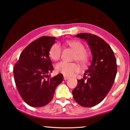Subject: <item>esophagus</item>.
I'll list each match as a JSON object with an SVG mask.
<instances>
[{
	"mask_svg": "<svg viewBox=\"0 0 130 130\" xmlns=\"http://www.w3.org/2000/svg\"><path fill=\"white\" fill-rule=\"evenodd\" d=\"M63 79H64V80H68V79H69V77H67V76H64V77H63Z\"/></svg>",
	"mask_w": 130,
	"mask_h": 130,
	"instance_id": "esophagus-1",
	"label": "esophagus"
}]
</instances>
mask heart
Returning a JSON list of instances; mask_svg holds the SVG:
<instances>
[{
  "label": "heart",
  "mask_w": 130,
  "mask_h": 130,
  "mask_svg": "<svg viewBox=\"0 0 130 130\" xmlns=\"http://www.w3.org/2000/svg\"><path fill=\"white\" fill-rule=\"evenodd\" d=\"M67 45L76 52L75 59L83 65L87 64L88 62L89 56L85 52L86 49L81 42L71 41L67 42ZM62 54V47L58 43L53 45L49 51V55L54 61H57L61 58ZM56 70L58 72H61L65 76H72L75 73L79 71V67L75 63L61 62L55 66Z\"/></svg>",
  "instance_id": "1"
}]
</instances>
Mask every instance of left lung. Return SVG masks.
Masks as SVG:
<instances>
[{
	"label": "left lung",
	"mask_w": 130,
	"mask_h": 130,
	"mask_svg": "<svg viewBox=\"0 0 130 130\" xmlns=\"http://www.w3.org/2000/svg\"><path fill=\"white\" fill-rule=\"evenodd\" d=\"M75 36L87 42L92 61L83 78L78 80L72 92L73 97L80 105L92 107L101 102L110 91L117 71L116 59L110 46L102 38L86 33Z\"/></svg>",
	"instance_id": "obj_1"
}]
</instances>
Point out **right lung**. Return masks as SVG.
<instances>
[{"label":"right lung","mask_w":130,"mask_h":130,"mask_svg":"<svg viewBox=\"0 0 130 130\" xmlns=\"http://www.w3.org/2000/svg\"><path fill=\"white\" fill-rule=\"evenodd\" d=\"M55 37L42 36L33 41L21 53L14 66V82L21 97L29 105L41 107L52 101L62 74L51 78L54 67L49 56Z\"/></svg>","instance_id":"right-lung-1"}]
</instances>
